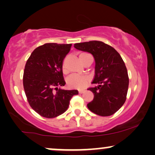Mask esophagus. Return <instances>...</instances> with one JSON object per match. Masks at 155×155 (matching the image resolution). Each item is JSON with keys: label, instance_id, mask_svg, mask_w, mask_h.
<instances>
[{"label": "esophagus", "instance_id": "34e87169", "mask_svg": "<svg viewBox=\"0 0 155 155\" xmlns=\"http://www.w3.org/2000/svg\"><path fill=\"white\" fill-rule=\"evenodd\" d=\"M85 92V90H79V94H82V93H84V92Z\"/></svg>", "mask_w": 155, "mask_h": 155}]
</instances>
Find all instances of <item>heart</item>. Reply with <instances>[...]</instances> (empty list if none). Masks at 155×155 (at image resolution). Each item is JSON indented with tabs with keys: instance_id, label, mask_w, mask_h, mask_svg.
Segmentation results:
<instances>
[{
	"instance_id": "obj_1",
	"label": "heart",
	"mask_w": 155,
	"mask_h": 155,
	"mask_svg": "<svg viewBox=\"0 0 155 155\" xmlns=\"http://www.w3.org/2000/svg\"><path fill=\"white\" fill-rule=\"evenodd\" d=\"M87 54H81L79 55V60L82 58L83 56ZM63 70H65V68L63 66ZM89 81L88 78L85 76H79V75H71L69 76L67 79V84L69 87L74 89H81L85 88L87 85Z\"/></svg>"
}]
</instances>
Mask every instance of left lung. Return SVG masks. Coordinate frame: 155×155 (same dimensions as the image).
<instances>
[{
	"instance_id": "left-lung-1",
	"label": "left lung",
	"mask_w": 155,
	"mask_h": 155,
	"mask_svg": "<svg viewBox=\"0 0 155 155\" xmlns=\"http://www.w3.org/2000/svg\"><path fill=\"white\" fill-rule=\"evenodd\" d=\"M74 47L90 53L95 59L92 83L97 85L88 89L94 94L88 108L100 116L114 114L123 106L128 90V74L123 60L113 47L99 41L75 44Z\"/></svg>"
}]
</instances>
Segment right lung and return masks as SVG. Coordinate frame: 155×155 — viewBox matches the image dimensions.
<instances>
[{"mask_svg":"<svg viewBox=\"0 0 155 155\" xmlns=\"http://www.w3.org/2000/svg\"><path fill=\"white\" fill-rule=\"evenodd\" d=\"M72 44L48 43L32 52L27 61L23 76V86L29 104L46 118H54L68 108L77 90H65L63 76L64 58Z\"/></svg>","mask_w":155,"mask_h":155,"instance_id":"1","label":"right lung"}]
</instances>
